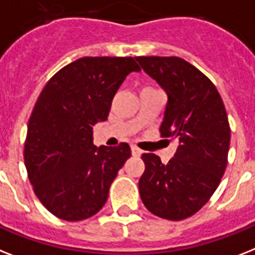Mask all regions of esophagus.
Wrapping results in <instances>:
<instances>
[{"instance_id":"obj_1","label":"esophagus","mask_w":255,"mask_h":255,"mask_svg":"<svg viewBox=\"0 0 255 255\" xmlns=\"http://www.w3.org/2000/svg\"><path fill=\"white\" fill-rule=\"evenodd\" d=\"M131 155H132V156H135V157H139L140 155H142V151H140L138 147L132 146L131 147Z\"/></svg>"}]
</instances>
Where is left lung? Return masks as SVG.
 Instances as JSON below:
<instances>
[{"label": "left lung", "instance_id": "1", "mask_svg": "<svg viewBox=\"0 0 255 255\" xmlns=\"http://www.w3.org/2000/svg\"><path fill=\"white\" fill-rule=\"evenodd\" d=\"M135 60L168 95L161 136L178 140L168 164L155 153L142 155L146 169L140 198L153 215L182 220L207 203L226 172L231 142L226 107L215 85L188 61L159 56Z\"/></svg>", "mask_w": 255, "mask_h": 255}]
</instances>
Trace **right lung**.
<instances>
[{
    "label": "right lung",
    "instance_id": "1",
    "mask_svg": "<svg viewBox=\"0 0 255 255\" xmlns=\"http://www.w3.org/2000/svg\"><path fill=\"white\" fill-rule=\"evenodd\" d=\"M132 57H83L50 78L29 117L24 164L39 201L67 222L91 218L108 199L111 184L131 155L128 143L94 144L92 126L108 119Z\"/></svg>",
    "mask_w": 255,
    "mask_h": 255
}]
</instances>
